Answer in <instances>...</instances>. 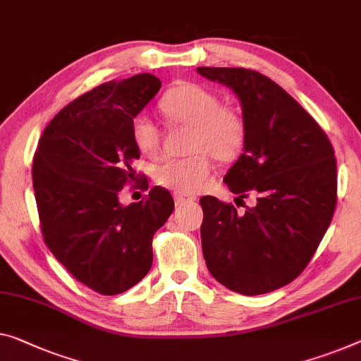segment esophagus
I'll return each instance as SVG.
<instances>
[{
    "instance_id": "1",
    "label": "esophagus",
    "mask_w": 361,
    "mask_h": 361,
    "mask_svg": "<svg viewBox=\"0 0 361 361\" xmlns=\"http://www.w3.org/2000/svg\"><path fill=\"white\" fill-rule=\"evenodd\" d=\"M173 199H175V204H176V206H183V204H186V202H192V201H195V197L186 196V195H181V192H173Z\"/></svg>"
}]
</instances>
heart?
<instances>
[{"label": "heart", "mask_w": 361, "mask_h": 361, "mask_svg": "<svg viewBox=\"0 0 361 361\" xmlns=\"http://www.w3.org/2000/svg\"><path fill=\"white\" fill-rule=\"evenodd\" d=\"M160 109L170 121L192 126L190 152L186 159H170L157 166L155 180L159 185L178 192H196L211 181L212 162L233 160L245 144V123L238 113L224 106L212 90L196 84H181L169 90L160 102ZM133 141L146 155H155L160 149V131L147 115L134 116L131 123Z\"/></svg>", "instance_id": "1"}]
</instances>
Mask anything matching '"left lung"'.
I'll use <instances>...</instances> for the list:
<instances>
[{
    "instance_id": "left-lung-1",
    "label": "left lung",
    "mask_w": 361,
    "mask_h": 361,
    "mask_svg": "<svg viewBox=\"0 0 361 361\" xmlns=\"http://www.w3.org/2000/svg\"><path fill=\"white\" fill-rule=\"evenodd\" d=\"M232 89L245 123L243 154L224 176L255 207L201 202L202 255L215 281L262 295L297 279L318 250L337 202V165L326 133L281 85L245 68H197Z\"/></svg>"
}]
</instances>
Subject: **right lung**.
<instances>
[{"mask_svg":"<svg viewBox=\"0 0 361 361\" xmlns=\"http://www.w3.org/2000/svg\"><path fill=\"white\" fill-rule=\"evenodd\" d=\"M160 85L149 73L99 85L48 123L35 150L43 240L76 281L102 295L123 293L146 277L154 233L175 207L159 186L129 206L118 199L136 180L133 162L141 157L131 123Z\"/></svg>","mask_w":361,"mask_h":361,"instance_id":"right-lung-1","label":"right lung"}]
</instances>
